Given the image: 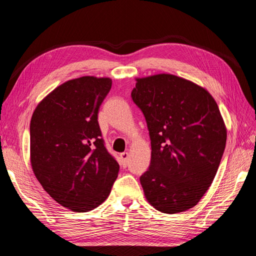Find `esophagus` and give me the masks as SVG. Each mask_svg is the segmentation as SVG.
Returning a JSON list of instances; mask_svg holds the SVG:
<instances>
[{"instance_id": "1", "label": "esophagus", "mask_w": 256, "mask_h": 256, "mask_svg": "<svg viewBox=\"0 0 256 256\" xmlns=\"http://www.w3.org/2000/svg\"><path fill=\"white\" fill-rule=\"evenodd\" d=\"M128 159H129V154L128 152H122L120 154V160H122V166H127Z\"/></svg>"}]
</instances>
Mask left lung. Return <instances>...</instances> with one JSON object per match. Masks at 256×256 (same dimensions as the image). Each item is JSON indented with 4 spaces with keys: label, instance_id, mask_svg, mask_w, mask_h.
<instances>
[{
    "label": "left lung",
    "instance_id": "obj_1",
    "mask_svg": "<svg viewBox=\"0 0 256 256\" xmlns=\"http://www.w3.org/2000/svg\"><path fill=\"white\" fill-rule=\"evenodd\" d=\"M131 92L150 131L152 159L140 177L145 198L164 214L194 207L210 187L226 144V127L214 97L170 74L136 78Z\"/></svg>",
    "mask_w": 256,
    "mask_h": 256
}]
</instances>
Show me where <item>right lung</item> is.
Here are the masks:
<instances>
[{"instance_id":"obj_1","label":"right lung","mask_w":256,"mask_h":256,"mask_svg":"<svg viewBox=\"0 0 256 256\" xmlns=\"http://www.w3.org/2000/svg\"><path fill=\"white\" fill-rule=\"evenodd\" d=\"M112 80L85 76L60 84L30 118V166L58 204L86 212L109 196L120 166L108 152L98 124Z\"/></svg>"}]
</instances>
